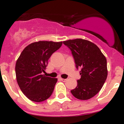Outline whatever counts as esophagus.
<instances>
[{
  "instance_id": "obj_1",
  "label": "esophagus",
  "mask_w": 124,
  "mask_h": 124,
  "mask_svg": "<svg viewBox=\"0 0 124 124\" xmlns=\"http://www.w3.org/2000/svg\"><path fill=\"white\" fill-rule=\"evenodd\" d=\"M61 80H62V82H66V81L67 80L66 79H62V78H61Z\"/></svg>"
}]
</instances>
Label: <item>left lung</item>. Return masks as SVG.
<instances>
[{"label": "left lung", "mask_w": 124, "mask_h": 124, "mask_svg": "<svg viewBox=\"0 0 124 124\" xmlns=\"http://www.w3.org/2000/svg\"><path fill=\"white\" fill-rule=\"evenodd\" d=\"M63 43L70 49L77 69L81 68V78L71 93L82 100L93 97L101 89L107 77L106 57L96 44L86 39H69Z\"/></svg>", "instance_id": "left-lung-1"}]
</instances>
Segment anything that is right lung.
<instances>
[{"mask_svg": "<svg viewBox=\"0 0 124 124\" xmlns=\"http://www.w3.org/2000/svg\"><path fill=\"white\" fill-rule=\"evenodd\" d=\"M62 44V42L53 41L33 42L23 49L17 60V82L21 92L32 101H43L52 94L58 79L42 74L48 59Z\"/></svg>", "mask_w": 124, "mask_h": 124, "instance_id": "1", "label": "right lung"}]
</instances>
